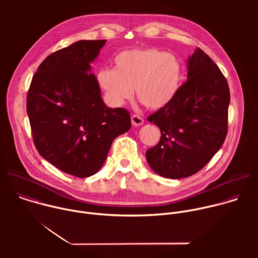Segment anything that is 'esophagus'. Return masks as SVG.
<instances>
[{
	"label": "esophagus",
	"instance_id": "1",
	"mask_svg": "<svg viewBox=\"0 0 258 258\" xmlns=\"http://www.w3.org/2000/svg\"><path fill=\"white\" fill-rule=\"evenodd\" d=\"M132 123H133V125H135V126H139V125H142V124L144 123V119H143V117H141L140 115L134 114V115L132 116Z\"/></svg>",
	"mask_w": 258,
	"mask_h": 258
}]
</instances>
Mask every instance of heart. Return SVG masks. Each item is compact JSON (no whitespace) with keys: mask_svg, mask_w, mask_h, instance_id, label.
<instances>
[{"mask_svg":"<svg viewBox=\"0 0 258 258\" xmlns=\"http://www.w3.org/2000/svg\"><path fill=\"white\" fill-rule=\"evenodd\" d=\"M182 76L178 58L157 49L127 50L115 57V69L105 68L98 82L108 101L122 105L133 97L148 109L159 110L176 96Z\"/></svg>","mask_w":258,"mask_h":258,"instance_id":"obj_1","label":"heart"}]
</instances>
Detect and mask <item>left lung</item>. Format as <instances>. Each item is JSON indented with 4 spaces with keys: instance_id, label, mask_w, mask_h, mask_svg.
Listing matches in <instances>:
<instances>
[{
    "instance_id": "left-lung-1",
    "label": "left lung",
    "mask_w": 258,
    "mask_h": 258,
    "mask_svg": "<svg viewBox=\"0 0 258 258\" xmlns=\"http://www.w3.org/2000/svg\"><path fill=\"white\" fill-rule=\"evenodd\" d=\"M230 90L218 66L197 48L188 59V77L165 107L148 116L160 128L159 143L147 150L151 168L167 178L202 169L228 134Z\"/></svg>"
}]
</instances>
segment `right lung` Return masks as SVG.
<instances>
[{"mask_svg": "<svg viewBox=\"0 0 258 258\" xmlns=\"http://www.w3.org/2000/svg\"><path fill=\"white\" fill-rule=\"evenodd\" d=\"M106 40L79 41L49 55L27 93L26 110L40 155L58 169L88 177L102 167L116 137L131 126L124 108H109L91 73Z\"/></svg>", "mask_w": 258, "mask_h": 258, "instance_id": "add662e5", "label": "right lung"}]
</instances>
